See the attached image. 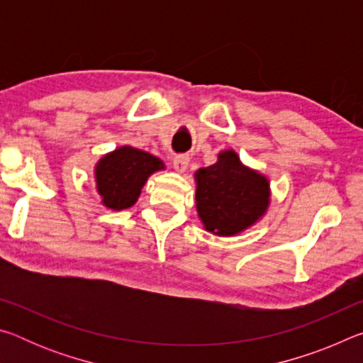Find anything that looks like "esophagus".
Returning <instances> with one entry per match:
<instances>
[{"label":"esophagus","instance_id":"esophagus-1","mask_svg":"<svg viewBox=\"0 0 363 363\" xmlns=\"http://www.w3.org/2000/svg\"><path fill=\"white\" fill-rule=\"evenodd\" d=\"M189 162H190L189 155H184V153H181V155L174 157L173 168L177 171V173H184V171H186L189 167Z\"/></svg>","mask_w":363,"mask_h":363}]
</instances>
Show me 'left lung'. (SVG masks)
Wrapping results in <instances>:
<instances>
[{"mask_svg":"<svg viewBox=\"0 0 363 363\" xmlns=\"http://www.w3.org/2000/svg\"><path fill=\"white\" fill-rule=\"evenodd\" d=\"M195 206L206 232L233 237L253 227L270 206L266 174L245 164L233 149L218 153L216 163L195 171Z\"/></svg>","mask_w":363,"mask_h":363,"instance_id":"1","label":"left lung"}]
</instances>
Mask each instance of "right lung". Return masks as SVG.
Listing matches in <instances>:
<instances>
[{
	"label": "right lung",
	"mask_w": 363,
	"mask_h": 363,
	"mask_svg": "<svg viewBox=\"0 0 363 363\" xmlns=\"http://www.w3.org/2000/svg\"><path fill=\"white\" fill-rule=\"evenodd\" d=\"M167 169L163 160L133 145H120L97 160L94 182L101 203L121 211L136 203L140 190L157 171Z\"/></svg>",
	"instance_id": "1"
}]
</instances>
